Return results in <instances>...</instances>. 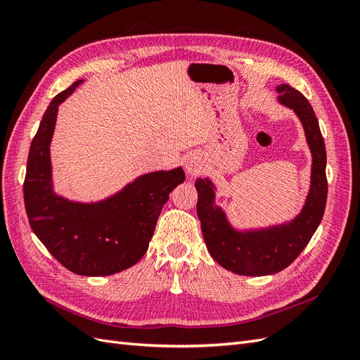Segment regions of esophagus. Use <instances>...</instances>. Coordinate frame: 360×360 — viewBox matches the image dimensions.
<instances>
[{
	"label": "esophagus",
	"instance_id": "esophagus-1",
	"mask_svg": "<svg viewBox=\"0 0 360 360\" xmlns=\"http://www.w3.org/2000/svg\"><path fill=\"white\" fill-rule=\"evenodd\" d=\"M184 169L189 174V176H198V174L204 169V162L200 155L191 153L184 162Z\"/></svg>",
	"mask_w": 360,
	"mask_h": 360
}]
</instances>
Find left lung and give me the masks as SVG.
I'll return each mask as SVG.
<instances>
[{"instance_id":"left-lung-1","label":"left lung","mask_w":360,"mask_h":360,"mask_svg":"<svg viewBox=\"0 0 360 360\" xmlns=\"http://www.w3.org/2000/svg\"><path fill=\"white\" fill-rule=\"evenodd\" d=\"M278 102L297 115L311 150V184L299 214L290 221L259 228H236L216 204V186L197 179V213L204 242L216 263L243 276L274 275L288 267L307 248L323 219L328 198L326 147L319 120L300 91L287 84L276 86Z\"/></svg>"}]
</instances>
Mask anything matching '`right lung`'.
<instances>
[{
	"instance_id": "1",
	"label": "right lung",
	"mask_w": 360,
	"mask_h": 360,
	"mask_svg": "<svg viewBox=\"0 0 360 360\" xmlns=\"http://www.w3.org/2000/svg\"><path fill=\"white\" fill-rule=\"evenodd\" d=\"M53 97L32 138L24 181L31 230L53 258L76 275L108 276L136 264L153 237L169 192L184 181L181 167L143 174L105 200L73 201L53 191L51 143L58 106L82 84Z\"/></svg>"
}]
</instances>
